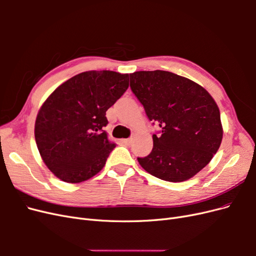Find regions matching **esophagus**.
Masks as SVG:
<instances>
[{"label":"esophagus","instance_id":"esophagus-1","mask_svg":"<svg viewBox=\"0 0 256 256\" xmlns=\"http://www.w3.org/2000/svg\"><path fill=\"white\" fill-rule=\"evenodd\" d=\"M122 142L124 144H126V145H130L131 143H132V138H124V140H122Z\"/></svg>","mask_w":256,"mask_h":256}]
</instances>
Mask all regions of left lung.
<instances>
[{
    "instance_id": "1",
    "label": "left lung",
    "mask_w": 256,
    "mask_h": 256,
    "mask_svg": "<svg viewBox=\"0 0 256 256\" xmlns=\"http://www.w3.org/2000/svg\"><path fill=\"white\" fill-rule=\"evenodd\" d=\"M130 88L160 130L138 164L166 182H184L205 168L222 141L219 108L200 85L164 70L136 72Z\"/></svg>"
}]
</instances>
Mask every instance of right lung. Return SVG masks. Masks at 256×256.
<instances>
[{"label": "right lung", "instance_id": "1", "mask_svg": "<svg viewBox=\"0 0 256 256\" xmlns=\"http://www.w3.org/2000/svg\"><path fill=\"white\" fill-rule=\"evenodd\" d=\"M129 74L110 70L72 76L46 100L35 122V140L50 171L66 182H81L104 166L116 146L104 128L106 112L128 88Z\"/></svg>", "mask_w": 256, "mask_h": 256}]
</instances>
